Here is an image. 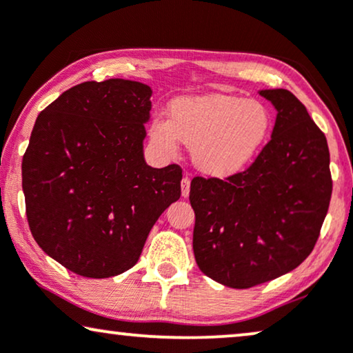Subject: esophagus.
Returning a JSON list of instances; mask_svg holds the SVG:
<instances>
[{
  "label": "esophagus",
  "instance_id": "esophagus-1",
  "mask_svg": "<svg viewBox=\"0 0 353 353\" xmlns=\"http://www.w3.org/2000/svg\"><path fill=\"white\" fill-rule=\"evenodd\" d=\"M190 190H191V180L188 176H185L181 180V196L183 197L190 196Z\"/></svg>",
  "mask_w": 353,
  "mask_h": 353
}]
</instances>
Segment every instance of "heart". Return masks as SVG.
<instances>
[{"instance_id":"b5f03b06","label":"heart","mask_w":353,"mask_h":353,"mask_svg":"<svg viewBox=\"0 0 353 353\" xmlns=\"http://www.w3.org/2000/svg\"><path fill=\"white\" fill-rule=\"evenodd\" d=\"M273 128V114L257 99L212 93L176 98L168 119L154 117L149 139L163 156H175L180 141L191 148V161L212 178H230L255 161Z\"/></svg>"}]
</instances>
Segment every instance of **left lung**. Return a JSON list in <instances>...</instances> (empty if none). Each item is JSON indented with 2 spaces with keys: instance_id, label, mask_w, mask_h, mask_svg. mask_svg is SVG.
<instances>
[{
  "instance_id": "8db88e82",
  "label": "left lung",
  "mask_w": 353,
  "mask_h": 353,
  "mask_svg": "<svg viewBox=\"0 0 353 353\" xmlns=\"http://www.w3.org/2000/svg\"><path fill=\"white\" fill-rule=\"evenodd\" d=\"M276 109L272 139L248 170L196 176L192 249L214 281L248 289L297 268L315 248L332 180L326 137L288 90H262Z\"/></svg>"
}]
</instances>
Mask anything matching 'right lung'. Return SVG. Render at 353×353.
<instances>
[{"label": "right lung", "mask_w": 353, "mask_h": 353, "mask_svg": "<svg viewBox=\"0 0 353 353\" xmlns=\"http://www.w3.org/2000/svg\"><path fill=\"white\" fill-rule=\"evenodd\" d=\"M151 96L139 81H85L37 117L22 159L28 226L51 259L80 276L132 268L181 196L180 167L144 161Z\"/></svg>", "instance_id": "right-lung-1"}]
</instances>
